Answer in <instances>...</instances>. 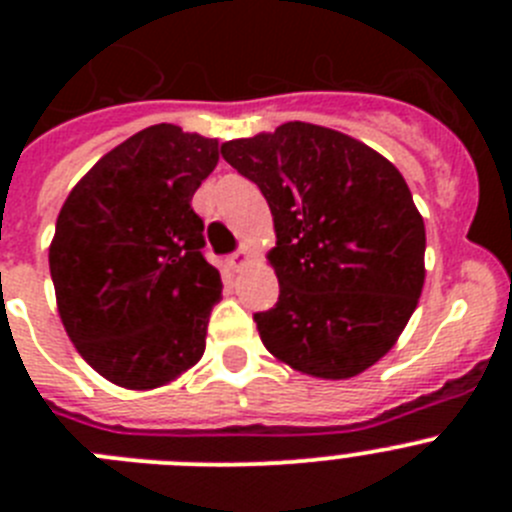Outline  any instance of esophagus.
Instances as JSON below:
<instances>
[{
	"mask_svg": "<svg viewBox=\"0 0 512 512\" xmlns=\"http://www.w3.org/2000/svg\"><path fill=\"white\" fill-rule=\"evenodd\" d=\"M246 261H248V251H246V248H241V251H235V253H230V256H228V266L233 271H241Z\"/></svg>",
	"mask_w": 512,
	"mask_h": 512,
	"instance_id": "1",
	"label": "esophagus"
}]
</instances>
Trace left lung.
Here are the masks:
<instances>
[{
  "mask_svg": "<svg viewBox=\"0 0 512 512\" xmlns=\"http://www.w3.org/2000/svg\"><path fill=\"white\" fill-rule=\"evenodd\" d=\"M220 153L269 202L279 300L256 312L269 354L320 379L377 364L418 307L425 225L400 171L310 122L228 140Z\"/></svg>",
  "mask_w": 512,
  "mask_h": 512,
  "instance_id": "8db88e82",
  "label": "left lung"
}]
</instances>
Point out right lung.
<instances>
[{"instance_id":"obj_1","label":"right lung","mask_w":512,"mask_h":512,"mask_svg":"<svg viewBox=\"0 0 512 512\" xmlns=\"http://www.w3.org/2000/svg\"><path fill=\"white\" fill-rule=\"evenodd\" d=\"M217 140L161 122L104 153L71 189L48 261L61 323L112 384L153 390L205 354L223 295L192 197Z\"/></svg>"}]
</instances>
